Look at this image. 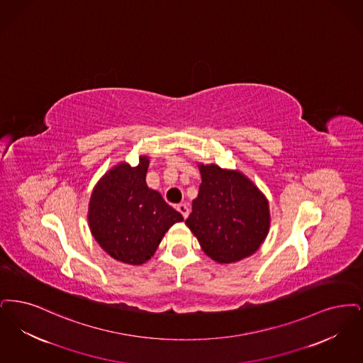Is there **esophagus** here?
<instances>
[{
  "instance_id": "esophagus-1",
  "label": "esophagus",
  "mask_w": 363,
  "mask_h": 363,
  "mask_svg": "<svg viewBox=\"0 0 363 363\" xmlns=\"http://www.w3.org/2000/svg\"><path fill=\"white\" fill-rule=\"evenodd\" d=\"M176 208H177V211H179V213H182V216H183L184 218H187V217H189V206L186 205V203H180V205H177Z\"/></svg>"
}]
</instances>
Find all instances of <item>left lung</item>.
<instances>
[{"instance_id": "obj_1", "label": "left lung", "mask_w": 363, "mask_h": 363, "mask_svg": "<svg viewBox=\"0 0 363 363\" xmlns=\"http://www.w3.org/2000/svg\"><path fill=\"white\" fill-rule=\"evenodd\" d=\"M202 184L186 223L207 256L233 263L259 250L269 228L268 202L244 174L201 165Z\"/></svg>"}]
</instances>
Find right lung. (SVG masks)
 I'll list each match as a JSON object with an SVG mask.
<instances>
[{"label": "right lung", "mask_w": 363, "mask_h": 363, "mask_svg": "<svg viewBox=\"0 0 363 363\" xmlns=\"http://www.w3.org/2000/svg\"><path fill=\"white\" fill-rule=\"evenodd\" d=\"M149 160L137 167L121 164L104 174L89 202L88 221L99 245L111 257L142 264L156 252L165 232L183 221L161 194L146 186Z\"/></svg>", "instance_id": "1"}]
</instances>
